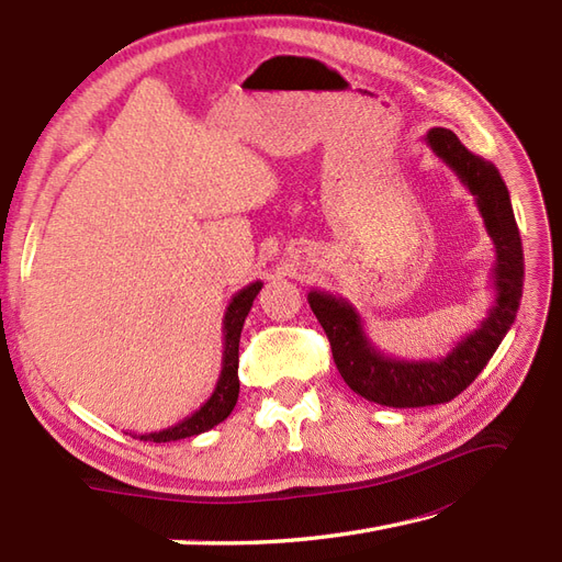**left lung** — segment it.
Segmentation results:
<instances>
[{"instance_id": "left-lung-1", "label": "left lung", "mask_w": 562, "mask_h": 562, "mask_svg": "<svg viewBox=\"0 0 562 562\" xmlns=\"http://www.w3.org/2000/svg\"><path fill=\"white\" fill-rule=\"evenodd\" d=\"M431 150L458 175L485 222L494 244V266L490 272L494 302L477 328H472L450 353L438 360H400L384 356L372 344L356 306L344 296L312 290L306 294L318 324L331 344L340 378L360 397L394 409L443 404L458 397L487 366L494 350L516 318L524 288V250L516 226L509 190L499 170L485 158L470 153L448 128H431L424 138Z\"/></svg>"}]
</instances>
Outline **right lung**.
<instances>
[{
    "label": "right lung",
    "instance_id": "add662e5",
    "mask_svg": "<svg viewBox=\"0 0 562 562\" xmlns=\"http://www.w3.org/2000/svg\"><path fill=\"white\" fill-rule=\"evenodd\" d=\"M260 290H262V282L256 280L231 296V302L224 312V326H222L224 331L222 372H218L212 397H209L194 414L184 416V419L175 426L162 428V431L134 434V438H140V441H153V443L180 441V438L200 436L209 431V428L222 424L226 416L234 412V406L238 402V390H240L238 387V340H240V331H244V322L250 312L252 300H256Z\"/></svg>",
    "mask_w": 562,
    "mask_h": 562
}]
</instances>
